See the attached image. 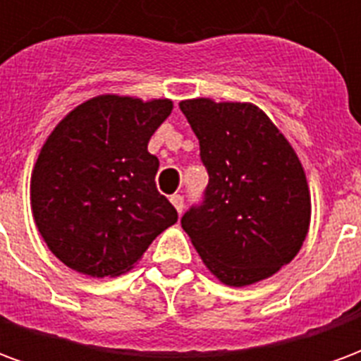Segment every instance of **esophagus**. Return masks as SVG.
<instances>
[{
	"mask_svg": "<svg viewBox=\"0 0 361 361\" xmlns=\"http://www.w3.org/2000/svg\"><path fill=\"white\" fill-rule=\"evenodd\" d=\"M170 201H172V204H173V207H176V211H178L181 214V211H183V197L176 193V195L170 197Z\"/></svg>",
	"mask_w": 361,
	"mask_h": 361,
	"instance_id": "obj_1",
	"label": "esophagus"
}]
</instances>
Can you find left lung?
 <instances>
[{
	"label": "left lung",
	"instance_id": "left-lung-1",
	"mask_svg": "<svg viewBox=\"0 0 361 361\" xmlns=\"http://www.w3.org/2000/svg\"><path fill=\"white\" fill-rule=\"evenodd\" d=\"M199 139L209 185L181 228L204 267L242 288L269 279L302 250L311 195L300 158L279 127L251 102L181 100Z\"/></svg>",
	"mask_w": 361,
	"mask_h": 361
}]
</instances>
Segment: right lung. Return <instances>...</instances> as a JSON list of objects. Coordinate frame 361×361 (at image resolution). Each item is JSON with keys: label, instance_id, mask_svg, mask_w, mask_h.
<instances>
[{"label": "right lung", "instance_id": "right-lung-1", "mask_svg": "<svg viewBox=\"0 0 361 361\" xmlns=\"http://www.w3.org/2000/svg\"><path fill=\"white\" fill-rule=\"evenodd\" d=\"M170 98L100 94L54 127L30 176V209L48 250L73 271L104 279L131 271L178 222L154 183L152 133Z\"/></svg>", "mask_w": 361, "mask_h": 361}]
</instances>
